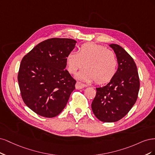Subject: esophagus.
Listing matches in <instances>:
<instances>
[{
    "label": "esophagus",
    "mask_w": 155,
    "mask_h": 155,
    "mask_svg": "<svg viewBox=\"0 0 155 155\" xmlns=\"http://www.w3.org/2000/svg\"><path fill=\"white\" fill-rule=\"evenodd\" d=\"M86 86V85H85L84 84H83L81 82H77L75 84V87H76L77 89H82Z\"/></svg>",
    "instance_id": "1"
}]
</instances>
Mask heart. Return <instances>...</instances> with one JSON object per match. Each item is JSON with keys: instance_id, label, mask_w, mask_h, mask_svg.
Instances as JSON below:
<instances>
[{"instance_id": "1", "label": "heart", "mask_w": 155, "mask_h": 155, "mask_svg": "<svg viewBox=\"0 0 155 155\" xmlns=\"http://www.w3.org/2000/svg\"><path fill=\"white\" fill-rule=\"evenodd\" d=\"M67 69L74 74L84 64L77 77L98 84L109 82L116 73L118 61L116 54L102 45L87 42L79 47L77 53L69 52L66 58Z\"/></svg>"}]
</instances>
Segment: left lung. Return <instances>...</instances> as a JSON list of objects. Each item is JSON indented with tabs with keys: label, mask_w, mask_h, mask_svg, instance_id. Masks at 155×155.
<instances>
[{
	"label": "left lung",
	"mask_w": 155,
	"mask_h": 155,
	"mask_svg": "<svg viewBox=\"0 0 155 155\" xmlns=\"http://www.w3.org/2000/svg\"><path fill=\"white\" fill-rule=\"evenodd\" d=\"M116 54L118 69L106 86L97 87L91 104L95 117L104 122L122 118L135 104L140 89L137 65L128 53L117 44H110Z\"/></svg>",
	"instance_id": "obj_1"
}]
</instances>
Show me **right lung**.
<instances>
[{
	"instance_id": "add662e5",
	"label": "right lung",
	"mask_w": 155,
	"mask_h": 155,
	"mask_svg": "<svg viewBox=\"0 0 155 155\" xmlns=\"http://www.w3.org/2000/svg\"><path fill=\"white\" fill-rule=\"evenodd\" d=\"M76 42L71 38L47 39L22 58L18 73L21 97L38 115L57 116L75 89L76 81L65 68L67 54Z\"/></svg>"
}]
</instances>
